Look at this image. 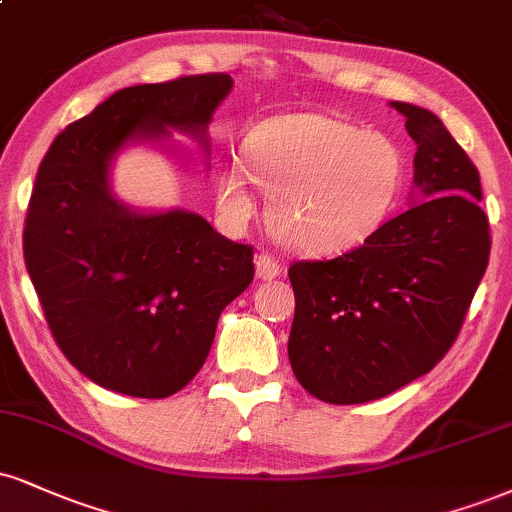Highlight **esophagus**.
Segmentation results:
<instances>
[{
	"label": "esophagus",
	"instance_id": "1",
	"mask_svg": "<svg viewBox=\"0 0 512 512\" xmlns=\"http://www.w3.org/2000/svg\"><path fill=\"white\" fill-rule=\"evenodd\" d=\"M255 272H257V279L272 281L281 274V264L274 255H269V252H260V255L255 257Z\"/></svg>",
	"mask_w": 512,
	"mask_h": 512
}]
</instances>
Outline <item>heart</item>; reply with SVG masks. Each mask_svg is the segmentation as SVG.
<instances>
[{"instance_id":"1","label":"heart","mask_w":512,"mask_h":512,"mask_svg":"<svg viewBox=\"0 0 512 512\" xmlns=\"http://www.w3.org/2000/svg\"><path fill=\"white\" fill-rule=\"evenodd\" d=\"M405 155L389 135L324 114H283L250 133L243 164L219 178V207L233 224L269 202V226L303 255H338L372 238L405 190Z\"/></svg>"}]
</instances>
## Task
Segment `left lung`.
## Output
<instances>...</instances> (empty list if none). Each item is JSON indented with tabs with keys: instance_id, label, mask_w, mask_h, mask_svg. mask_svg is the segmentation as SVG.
<instances>
[{
	"instance_id": "1",
	"label": "left lung",
	"mask_w": 512,
	"mask_h": 512,
	"mask_svg": "<svg viewBox=\"0 0 512 512\" xmlns=\"http://www.w3.org/2000/svg\"><path fill=\"white\" fill-rule=\"evenodd\" d=\"M417 143L424 197L360 248L293 262L288 360L307 393L334 405L389 396L448 353L491 252L479 171L429 109L391 102Z\"/></svg>"
}]
</instances>
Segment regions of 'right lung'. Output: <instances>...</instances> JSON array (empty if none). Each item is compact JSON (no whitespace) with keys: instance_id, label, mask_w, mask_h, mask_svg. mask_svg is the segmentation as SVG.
Masks as SVG:
<instances>
[{"instance_id":"add662e5","label":"right lung","mask_w":512,"mask_h":512,"mask_svg":"<svg viewBox=\"0 0 512 512\" xmlns=\"http://www.w3.org/2000/svg\"><path fill=\"white\" fill-rule=\"evenodd\" d=\"M231 88L229 73L123 88L66 126L42 159L26 269L61 353L104 389L181 391L205 365L221 310L255 276L250 245L186 209H131L109 183L123 147L164 143L169 128L207 152V126Z\"/></svg>"}]
</instances>
